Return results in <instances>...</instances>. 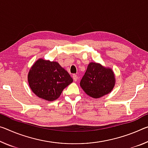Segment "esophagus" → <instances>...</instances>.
Wrapping results in <instances>:
<instances>
[{
    "mask_svg": "<svg viewBox=\"0 0 148 148\" xmlns=\"http://www.w3.org/2000/svg\"><path fill=\"white\" fill-rule=\"evenodd\" d=\"M72 78H73V79L74 81H77L78 80V76H77V75H76V74H73L72 75Z\"/></svg>",
    "mask_w": 148,
    "mask_h": 148,
    "instance_id": "34e87169",
    "label": "esophagus"
}]
</instances>
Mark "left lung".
Instances as JSON below:
<instances>
[{"label":"left lung","mask_w":148,"mask_h":148,"mask_svg":"<svg viewBox=\"0 0 148 148\" xmlns=\"http://www.w3.org/2000/svg\"><path fill=\"white\" fill-rule=\"evenodd\" d=\"M114 84L115 77L112 69L96 62L88 64L80 81L81 88L86 94L95 99L109 93Z\"/></svg>","instance_id":"8db88e82"}]
</instances>
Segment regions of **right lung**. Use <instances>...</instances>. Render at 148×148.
Masks as SVG:
<instances>
[{
  "label": "right lung",
  "instance_id": "add662e5",
  "mask_svg": "<svg viewBox=\"0 0 148 148\" xmlns=\"http://www.w3.org/2000/svg\"><path fill=\"white\" fill-rule=\"evenodd\" d=\"M27 79L33 92L49 101L58 99L63 90L73 82L69 72L57 62L42 58L30 69Z\"/></svg>",
  "mask_w": 148,
  "mask_h": 148
}]
</instances>
